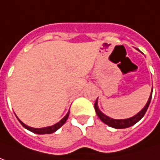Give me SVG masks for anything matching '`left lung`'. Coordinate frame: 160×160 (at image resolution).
<instances>
[{"label":"left lung","mask_w":160,"mask_h":160,"mask_svg":"<svg viewBox=\"0 0 160 160\" xmlns=\"http://www.w3.org/2000/svg\"><path fill=\"white\" fill-rule=\"evenodd\" d=\"M153 90V89H152ZM151 97H152V92H151V94L150 97L146 104V106L141 110L139 112H138L137 115L131 117V118H128V119H123V120H116V119H112V118H110L107 115L103 114L99 108H98V102H97V100L95 101L94 103V109L98 117L104 123H106L107 125H109L111 127H113V128H116V129H120V128H127V127H130L132 125H134L135 123H137L145 115L147 110L148 108L149 104H150V101H151Z\"/></svg>","instance_id":"left-lung-1"}]
</instances>
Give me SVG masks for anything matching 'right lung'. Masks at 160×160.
<instances>
[{
  "mask_svg": "<svg viewBox=\"0 0 160 160\" xmlns=\"http://www.w3.org/2000/svg\"><path fill=\"white\" fill-rule=\"evenodd\" d=\"M68 115H69V112L67 113V115H66L65 117L62 119V120H60L58 123H57L56 124H54V125H52V126H48V127H44V128H33V127H30V126H28V125H26V124H24V123H22V121H20L19 119V122L21 123L22 126L24 127V128H26L27 130H29V131H31V132H33V133H35V134H38V135H44V134H52V133H54V132H56L58 129H59L64 123H66V121H67V119H68Z\"/></svg>",
  "mask_w": 160,
  "mask_h": 160,
  "instance_id": "obj_1",
  "label": "right lung"
}]
</instances>
